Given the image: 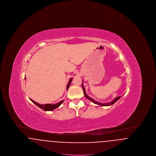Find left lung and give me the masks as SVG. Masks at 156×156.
I'll use <instances>...</instances> for the list:
<instances>
[{
  "instance_id": "obj_1",
  "label": "left lung",
  "mask_w": 156,
  "mask_h": 156,
  "mask_svg": "<svg viewBox=\"0 0 156 156\" xmlns=\"http://www.w3.org/2000/svg\"><path fill=\"white\" fill-rule=\"evenodd\" d=\"M82 89H83V94H84V95H85V97H86L88 99H89V101H92L93 103H94L95 104H97V105H101V106H111L112 105H113V104H115L118 99H119L120 98V97H116L113 101H112L111 102H109V103H105V104H102V103H100V102H97V101H95L94 99H93L92 98H90L89 96H88L87 95V94H86V92H85V88L83 87V82H82Z\"/></svg>"
}]
</instances>
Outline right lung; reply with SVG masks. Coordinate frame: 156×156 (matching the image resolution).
<instances>
[{
	"instance_id": "1",
	"label": "right lung",
	"mask_w": 156,
	"mask_h": 156,
	"mask_svg": "<svg viewBox=\"0 0 156 156\" xmlns=\"http://www.w3.org/2000/svg\"><path fill=\"white\" fill-rule=\"evenodd\" d=\"M72 80H73V78H71V79L69 80V82H68V84H67V90L69 88V85H70V84H71V82H72ZM30 99L32 102H33L34 104H36L37 106H38V107L40 108L41 109H43L45 111H53L54 109H55L58 108L59 106L62 104V103L64 102V100H62V101H60L59 102L57 103V104H44V105H43V104H38L36 102H35V101H34L33 100H32L31 99Z\"/></svg>"
}]
</instances>
